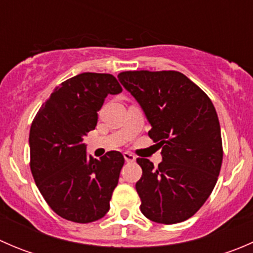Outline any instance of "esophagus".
Listing matches in <instances>:
<instances>
[{
  "mask_svg": "<svg viewBox=\"0 0 253 253\" xmlns=\"http://www.w3.org/2000/svg\"><path fill=\"white\" fill-rule=\"evenodd\" d=\"M124 158L127 163H133L136 160V157L133 154H131L129 152H125L124 153Z\"/></svg>",
  "mask_w": 253,
  "mask_h": 253,
  "instance_id": "esophagus-1",
  "label": "esophagus"
}]
</instances>
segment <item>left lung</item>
<instances>
[{
  "label": "left lung",
  "mask_w": 253,
  "mask_h": 253,
  "mask_svg": "<svg viewBox=\"0 0 253 253\" xmlns=\"http://www.w3.org/2000/svg\"><path fill=\"white\" fill-rule=\"evenodd\" d=\"M119 81L141 105L162 148L158 168L137 163L142 213L152 221L176 224L191 218L213 191L223 162L220 125L208 95L176 71H127Z\"/></svg>",
  "instance_id": "left-lung-1"
}]
</instances>
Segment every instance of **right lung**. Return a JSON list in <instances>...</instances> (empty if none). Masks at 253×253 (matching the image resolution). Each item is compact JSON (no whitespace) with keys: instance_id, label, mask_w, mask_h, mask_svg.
Segmentation results:
<instances>
[{"instance_id":"add662e5","label":"right lung","mask_w":253,"mask_h":253,"mask_svg":"<svg viewBox=\"0 0 253 253\" xmlns=\"http://www.w3.org/2000/svg\"><path fill=\"white\" fill-rule=\"evenodd\" d=\"M108 73H81L56 86L30 127V169L40 193L56 214L91 223L110 209L124 155L86 154L83 138L95 128L105 98L121 93Z\"/></svg>"}]
</instances>
